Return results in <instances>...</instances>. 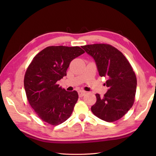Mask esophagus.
<instances>
[{"instance_id": "esophagus-1", "label": "esophagus", "mask_w": 156, "mask_h": 156, "mask_svg": "<svg viewBox=\"0 0 156 156\" xmlns=\"http://www.w3.org/2000/svg\"><path fill=\"white\" fill-rule=\"evenodd\" d=\"M78 94H79V97H83V96L85 95L86 92L85 91H83V90H79L78 92Z\"/></svg>"}]
</instances>
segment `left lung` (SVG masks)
Wrapping results in <instances>:
<instances>
[{
	"label": "left lung",
	"mask_w": 156,
	"mask_h": 156,
	"mask_svg": "<svg viewBox=\"0 0 156 156\" xmlns=\"http://www.w3.org/2000/svg\"><path fill=\"white\" fill-rule=\"evenodd\" d=\"M95 61L99 75L107 79V92L103 98L96 94L92 106L94 115L106 122L119 120L131 108L135 100L136 79L128 60L120 51L108 44L82 46Z\"/></svg>",
	"instance_id": "1"
}]
</instances>
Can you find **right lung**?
Here are the masks:
<instances>
[{
    "mask_svg": "<svg viewBox=\"0 0 156 156\" xmlns=\"http://www.w3.org/2000/svg\"><path fill=\"white\" fill-rule=\"evenodd\" d=\"M84 53L77 46L48 47L35 56L28 67L24 79L28 101L47 123L57 126L72 115L78 93L66 91L56 83L66 76L72 60Z\"/></svg>",
    "mask_w": 156,
    "mask_h": 156,
    "instance_id": "obj_1",
    "label": "right lung"
}]
</instances>
